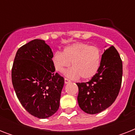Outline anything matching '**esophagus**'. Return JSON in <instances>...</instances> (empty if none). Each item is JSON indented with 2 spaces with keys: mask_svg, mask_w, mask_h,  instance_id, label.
Segmentation results:
<instances>
[{
  "mask_svg": "<svg viewBox=\"0 0 135 135\" xmlns=\"http://www.w3.org/2000/svg\"><path fill=\"white\" fill-rule=\"evenodd\" d=\"M71 82V80H69L68 78H64V83H65V84H67V83H69Z\"/></svg>",
  "mask_w": 135,
  "mask_h": 135,
  "instance_id": "esophagus-1",
  "label": "esophagus"
}]
</instances>
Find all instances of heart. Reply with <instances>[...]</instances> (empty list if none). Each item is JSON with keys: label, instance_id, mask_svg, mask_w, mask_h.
Instances as JSON below:
<instances>
[{"label": "heart", "instance_id": "obj_1", "mask_svg": "<svg viewBox=\"0 0 135 135\" xmlns=\"http://www.w3.org/2000/svg\"><path fill=\"white\" fill-rule=\"evenodd\" d=\"M52 61L57 71L63 72L65 68L73 67L64 71V74L70 79L92 78L98 72L102 61V53L99 47L90 46L85 43H75L65 47L63 52H55Z\"/></svg>", "mask_w": 135, "mask_h": 135}]
</instances>
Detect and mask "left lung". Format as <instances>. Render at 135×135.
Listing matches in <instances>:
<instances>
[{
  "label": "left lung",
  "instance_id": "1",
  "mask_svg": "<svg viewBox=\"0 0 135 135\" xmlns=\"http://www.w3.org/2000/svg\"><path fill=\"white\" fill-rule=\"evenodd\" d=\"M122 76V60L116 49L111 46L102 56L96 75L88 82L76 83L80 109L88 114H97L109 108L118 95Z\"/></svg>",
  "mask_w": 135,
  "mask_h": 135
}]
</instances>
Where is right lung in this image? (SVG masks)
Here are the masks:
<instances>
[{"instance_id": "obj_1", "label": "right lung", "mask_w": 135, "mask_h": 135, "mask_svg": "<svg viewBox=\"0 0 135 135\" xmlns=\"http://www.w3.org/2000/svg\"><path fill=\"white\" fill-rule=\"evenodd\" d=\"M52 49L45 41L35 39L16 53L12 69V82L18 99L35 117L44 119L59 107L64 79L55 73Z\"/></svg>"}]
</instances>
